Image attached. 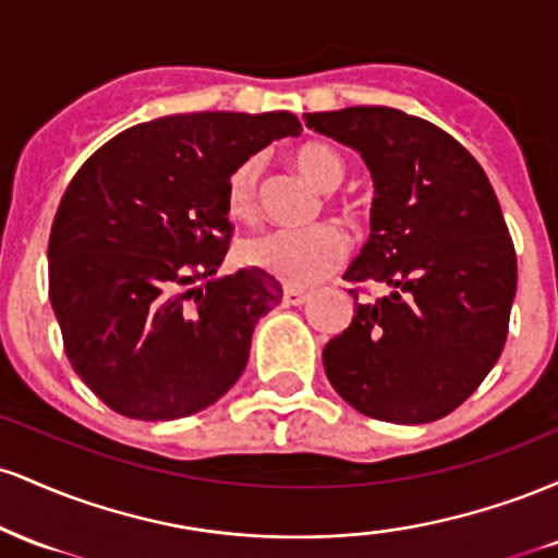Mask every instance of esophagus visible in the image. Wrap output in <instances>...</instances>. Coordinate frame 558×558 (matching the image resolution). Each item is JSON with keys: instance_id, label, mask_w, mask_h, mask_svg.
<instances>
[{"instance_id": "esophagus-1", "label": "esophagus", "mask_w": 558, "mask_h": 558, "mask_svg": "<svg viewBox=\"0 0 558 558\" xmlns=\"http://www.w3.org/2000/svg\"><path fill=\"white\" fill-rule=\"evenodd\" d=\"M306 301H310V293L301 291V288H291V286L283 288V304L286 306H301V304H306Z\"/></svg>"}]
</instances>
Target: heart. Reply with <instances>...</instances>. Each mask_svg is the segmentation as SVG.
<instances>
[{
  "instance_id": "heart-1",
  "label": "heart",
  "mask_w": 558,
  "mask_h": 558,
  "mask_svg": "<svg viewBox=\"0 0 558 558\" xmlns=\"http://www.w3.org/2000/svg\"><path fill=\"white\" fill-rule=\"evenodd\" d=\"M293 165L323 194H332L345 181V162L336 149L325 144H304L293 155ZM259 172L257 157L243 159L228 175L226 207L233 220L252 222L259 215ZM349 241L343 230L319 222L304 230H272L241 246V257L254 270L283 280L291 288H310L330 278L343 265Z\"/></svg>"
}]
</instances>
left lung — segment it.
<instances>
[{
  "mask_svg": "<svg viewBox=\"0 0 558 558\" xmlns=\"http://www.w3.org/2000/svg\"><path fill=\"white\" fill-rule=\"evenodd\" d=\"M373 172V233L343 278L386 283L323 351L330 386L373 420L422 425L475 393L509 336L517 254L477 159L393 107L304 114Z\"/></svg>",
  "mask_w": 558,
  "mask_h": 558,
  "instance_id": "1",
  "label": "left lung"
}]
</instances>
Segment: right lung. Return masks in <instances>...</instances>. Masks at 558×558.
Returning <instances> with one entry per match:
<instances>
[{
  "instance_id": "right-lung-1",
  "label": "right lung",
  "mask_w": 558,
  "mask_h": 558,
  "mask_svg": "<svg viewBox=\"0 0 558 558\" xmlns=\"http://www.w3.org/2000/svg\"><path fill=\"white\" fill-rule=\"evenodd\" d=\"M299 133L291 112L170 114L118 133L75 172L49 233V301L70 364L112 412L181 420L239 380L283 288L254 267L213 278L233 239L226 183Z\"/></svg>"
}]
</instances>
